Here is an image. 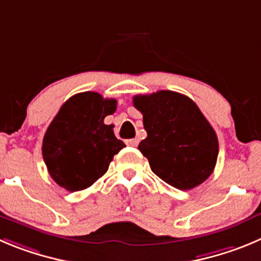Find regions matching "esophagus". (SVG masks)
Here are the masks:
<instances>
[{"instance_id": "34e87169", "label": "esophagus", "mask_w": 261, "mask_h": 261, "mask_svg": "<svg viewBox=\"0 0 261 261\" xmlns=\"http://www.w3.org/2000/svg\"><path fill=\"white\" fill-rule=\"evenodd\" d=\"M126 144L130 145V147H136L139 144V139H128V140H126Z\"/></svg>"}]
</instances>
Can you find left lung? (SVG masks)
I'll use <instances>...</instances> for the list:
<instances>
[{
  "label": "left lung",
  "instance_id": "8db88e82",
  "mask_svg": "<svg viewBox=\"0 0 261 261\" xmlns=\"http://www.w3.org/2000/svg\"><path fill=\"white\" fill-rule=\"evenodd\" d=\"M133 103L142 112L148 134L138 148L158 177L174 188L188 191L213 174L218 136L192 99L161 90L136 95Z\"/></svg>",
  "mask_w": 261,
  "mask_h": 261
}]
</instances>
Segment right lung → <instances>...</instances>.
<instances>
[{"mask_svg": "<svg viewBox=\"0 0 261 261\" xmlns=\"http://www.w3.org/2000/svg\"><path fill=\"white\" fill-rule=\"evenodd\" d=\"M117 108L114 99L94 91L73 95L46 130L42 155L58 186L69 192L92 186L108 170L113 155L126 147L104 118Z\"/></svg>", "mask_w": 261, "mask_h": 261, "instance_id": "1", "label": "right lung"}]
</instances>
